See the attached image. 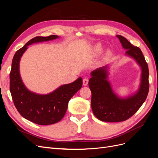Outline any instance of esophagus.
I'll return each mask as SVG.
<instances>
[{
    "mask_svg": "<svg viewBox=\"0 0 158 158\" xmlns=\"http://www.w3.org/2000/svg\"><path fill=\"white\" fill-rule=\"evenodd\" d=\"M88 84V78H84L83 79V85H87Z\"/></svg>",
    "mask_w": 158,
    "mask_h": 158,
    "instance_id": "1",
    "label": "esophagus"
}]
</instances>
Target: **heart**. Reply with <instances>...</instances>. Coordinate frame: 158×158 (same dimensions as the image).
<instances>
[{
    "label": "heart",
    "mask_w": 158,
    "mask_h": 158,
    "mask_svg": "<svg viewBox=\"0 0 158 158\" xmlns=\"http://www.w3.org/2000/svg\"><path fill=\"white\" fill-rule=\"evenodd\" d=\"M98 49L99 50H100V47H98Z\"/></svg>",
    "instance_id": "heart-1"
}]
</instances>
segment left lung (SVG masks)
<instances>
[{"instance_id":"1","label":"left lung","mask_w":158,"mask_h":158,"mask_svg":"<svg viewBox=\"0 0 158 158\" xmlns=\"http://www.w3.org/2000/svg\"><path fill=\"white\" fill-rule=\"evenodd\" d=\"M125 54L132 57L142 69L140 85L137 92L125 98L117 96L112 89L108 78V67H100L91 73L89 87L92 92L91 106L94 115L102 121L121 122L127 120L144 103L149 91V70L145 58L139 47H135L125 37L117 35Z\"/></svg>"}]
</instances>
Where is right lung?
Returning a JSON list of instances; mask_svg holds the SVG:
<instances>
[{"mask_svg": "<svg viewBox=\"0 0 158 158\" xmlns=\"http://www.w3.org/2000/svg\"><path fill=\"white\" fill-rule=\"evenodd\" d=\"M58 37V35H52L33 38L16 52L12 59L10 91L14 106L23 118L40 125H52L60 121L67 110L69 100L82 85V78L80 77L73 82L61 85L50 94L41 95L31 92L23 84L19 66L21 57L27 46Z\"/></svg>", "mask_w": 158, "mask_h": 158, "instance_id": "right-lung-1", "label": "right lung"}]
</instances>
